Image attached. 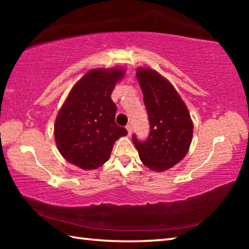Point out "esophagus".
Here are the masks:
<instances>
[{
  "label": "esophagus",
  "instance_id": "obj_1",
  "mask_svg": "<svg viewBox=\"0 0 249 249\" xmlns=\"http://www.w3.org/2000/svg\"><path fill=\"white\" fill-rule=\"evenodd\" d=\"M126 129H127V134H128V136H130V135H132V133H133V126L130 125V124L126 125Z\"/></svg>",
  "mask_w": 249,
  "mask_h": 249
}]
</instances>
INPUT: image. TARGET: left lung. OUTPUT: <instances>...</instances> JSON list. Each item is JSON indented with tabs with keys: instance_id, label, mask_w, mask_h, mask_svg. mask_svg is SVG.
<instances>
[{
	"instance_id": "obj_1",
	"label": "left lung",
	"mask_w": 249,
	"mask_h": 249,
	"mask_svg": "<svg viewBox=\"0 0 249 249\" xmlns=\"http://www.w3.org/2000/svg\"><path fill=\"white\" fill-rule=\"evenodd\" d=\"M149 121L146 141L133 142L142 163L155 171H165L184 158L191 144L193 124L188 107L172 84L157 71L137 69Z\"/></svg>"
}]
</instances>
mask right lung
I'll use <instances>...</instances> for the list:
<instances>
[{
    "label": "right lung",
    "instance_id": "obj_1",
    "mask_svg": "<svg viewBox=\"0 0 249 249\" xmlns=\"http://www.w3.org/2000/svg\"><path fill=\"white\" fill-rule=\"evenodd\" d=\"M125 70L94 69L74 84L54 123L59 151L84 170L107 162L113 145L127 130L115 123L116 105L111 94Z\"/></svg>",
    "mask_w": 249,
    "mask_h": 249
}]
</instances>
